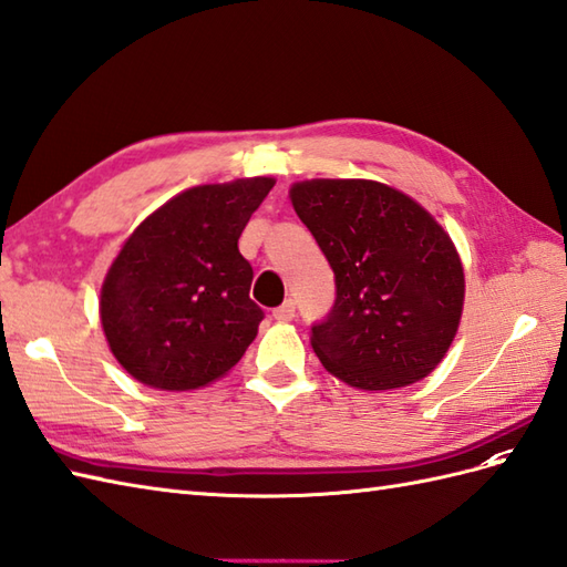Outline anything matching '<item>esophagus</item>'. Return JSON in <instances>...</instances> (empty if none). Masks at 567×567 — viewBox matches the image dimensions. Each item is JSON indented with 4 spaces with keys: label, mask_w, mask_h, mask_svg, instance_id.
I'll return each mask as SVG.
<instances>
[{
    "label": "esophagus",
    "mask_w": 567,
    "mask_h": 567,
    "mask_svg": "<svg viewBox=\"0 0 567 567\" xmlns=\"http://www.w3.org/2000/svg\"><path fill=\"white\" fill-rule=\"evenodd\" d=\"M295 313H297V307H295V301L292 299H287L282 307H278L272 311V316H275V321H280V323H287V321H292L295 318Z\"/></svg>",
    "instance_id": "34e87169"
}]
</instances>
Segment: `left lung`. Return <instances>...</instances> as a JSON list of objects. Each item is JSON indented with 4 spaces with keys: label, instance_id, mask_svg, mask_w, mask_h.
Masks as SVG:
<instances>
[{
    "label": "left lung",
    "instance_id": "8db88e82",
    "mask_svg": "<svg viewBox=\"0 0 567 567\" xmlns=\"http://www.w3.org/2000/svg\"><path fill=\"white\" fill-rule=\"evenodd\" d=\"M289 196L336 272V301L311 326L321 364L361 390L422 381L460 326L455 244L419 203L379 182L311 179Z\"/></svg>",
    "mask_w": 567,
    "mask_h": 567
}]
</instances>
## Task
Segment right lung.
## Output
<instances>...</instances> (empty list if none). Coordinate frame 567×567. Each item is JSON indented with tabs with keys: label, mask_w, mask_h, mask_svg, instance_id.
Listing matches in <instances>:
<instances>
[{
	"label": "right lung",
	"mask_w": 567,
	"mask_h": 567,
	"mask_svg": "<svg viewBox=\"0 0 567 567\" xmlns=\"http://www.w3.org/2000/svg\"><path fill=\"white\" fill-rule=\"evenodd\" d=\"M272 186L254 177L188 188L126 239L100 318L112 354L136 381L194 390L244 357L266 313L249 297L254 268L239 237Z\"/></svg>",
	"instance_id": "obj_1"
}]
</instances>
